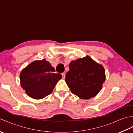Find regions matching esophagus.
<instances>
[{
  "mask_svg": "<svg viewBox=\"0 0 133 133\" xmlns=\"http://www.w3.org/2000/svg\"><path fill=\"white\" fill-rule=\"evenodd\" d=\"M62 78L64 79L65 77H66V74H65V73H62Z\"/></svg>",
  "mask_w": 133,
  "mask_h": 133,
  "instance_id": "34e87169",
  "label": "esophagus"
}]
</instances>
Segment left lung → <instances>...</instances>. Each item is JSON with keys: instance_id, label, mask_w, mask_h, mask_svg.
<instances>
[{"instance_id": "obj_1", "label": "left lung", "mask_w": 133, "mask_h": 133, "mask_svg": "<svg viewBox=\"0 0 133 133\" xmlns=\"http://www.w3.org/2000/svg\"><path fill=\"white\" fill-rule=\"evenodd\" d=\"M66 74V82L72 94L81 99H89L97 95L106 80L102 65L86 56L72 61Z\"/></svg>"}]
</instances>
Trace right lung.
<instances>
[{
  "mask_svg": "<svg viewBox=\"0 0 133 133\" xmlns=\"http://www.w3.org/2000/svg\"><path fill=\"white\" fill-rule=\"evenodd\" d=\"M55 69L46 59L36 60L30 63L20 74L21 85L28 96L41 99L51 94L61 74H55Z\"/></svg>",
  "mask_w": 133,
  "mask_h": 133,
  "instance_id": "right-lung-1",
  "label": "right lung"
}]
</instances>
